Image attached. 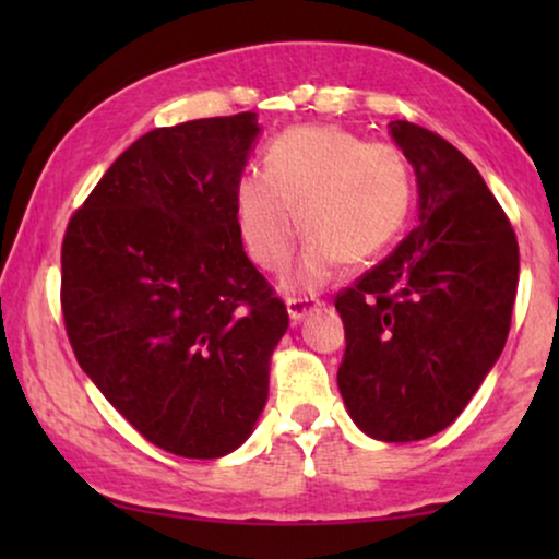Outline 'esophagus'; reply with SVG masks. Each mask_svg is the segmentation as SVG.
Segmentation results:
<instances>
[{
	"mask_svg": "<svg viewBox=\"0 0 559 559\" xmlns=\"http://www.w3.org/2000/svg\"><path fill=\"white\" fill-rule=\"evenodd\" d=\"M287 312H289V318H293L295 320V323H297V320H302L305 316H308V312L310 310H316V308H320V305H323V302H320L318 300V297H308V295H302V297H287Z\"/></svg>",
	"mask_w": 559,
	"mask_h": 559,
	"instance_id": "34e87169",
	"label": "esophagus"
}]
</instances>
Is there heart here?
<instances>
[{
	"label": "heart",
	"mask_w": 559,
	"mask_h": 559,
	"mask_svg": "<svg viewBox=\"0 0 559 559\" xmlns=\"http://www.w3.org/2000/svg\"><path fill=\"white\" fill-rule=\"evenodd\" d=\"M409 205L412 173L402 150L331 124L287 129L266 150V170H247L236 186L241 236L264 270L287 262L302 224L310 231L289 274L295 287H316L341 262L381 254L402 231Z\"/></svg>",
	"instance_id": "heart-1"
}]
</instances>
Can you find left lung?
<instances>
[{
	"label": "left lung",
	"instance_id": "obj_1",
	"mask_svg": "<svg viewBox=\"0 0 559 559\" xmlns=\"http://www.w3.org/2000/svg\"><path fill=\"white\" fill-rule=\"evenodd\" d=\"M389 132L415 167L419 226L335 295L346 328L338 389L366 435L412 442L455 423L499 361L519 243L461 150L412 121Z\"/></svg>",
	"mask_w": 559,
	"mask_h": 559
}]
</instances>
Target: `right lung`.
<instances>
[{"mask_svg":"<svg viewBox=\"0 0 559 559\" xmlns=\"http://www.w3.org/2000/svg\"><path fill=\"white\" fill-rule=\"evenodd\" d=\"M257 134L254 111L152 129L104 173L60 249L75 361L142 438L180 457L249 438L289 323L236 218Z\"/></svg>","mask_w":559,"mask_h":559,"instance_id":"add662e5","label":"right lung"}]
</instances>
